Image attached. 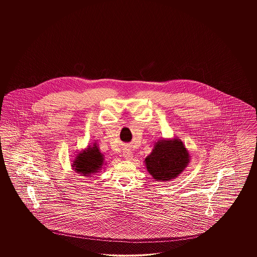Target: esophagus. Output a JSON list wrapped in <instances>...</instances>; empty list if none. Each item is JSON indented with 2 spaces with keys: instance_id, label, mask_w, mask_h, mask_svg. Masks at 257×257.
<instances>
[{
  "instance_id": "1",
  "label": "esophagus",
  "mask_w": 257,
  "mask_h": 257,
  "mask_svg": "<svg viewBox=\"0 0 257 257\" xmlns=\"http://www.w3.org/2000/svg\"><path fill=\"white\" fill-rule=\"evenodd\" d=\"M123 157L126 160H131L133 158V152L130 149L125 148L123 150Z\"/></svg>"
}]
</instances>
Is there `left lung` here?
Masks as SVG:
<instances>
[{
	"mask_svg": "<svg viewBox=\"0 0 257 257\" xmlns=\"http://www.w3.org/2000/svg\"><path fill=\"white\" fill-rule=\"evenodd\" d=\"M190 157L180 139H163L155 143L152 152L145 159V165L156 181L167 182L183 172L190 163Z\"/></svg>",
	"mask_w": 257,
	"mask_h": 257,
	"instance_id": "8db88e82",
	"label": "left lung"
}]
</instances>
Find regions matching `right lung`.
I'll return each mask as SVG.
<instances>
[{"label": "right lung", "instance_id": "right-lung-1", "mask_svg": "<svg viewBox=\"0 0 257 257\" xmlns=\"http://www.w3.org/2000/svg\"><path fill=\"white\" fill-rule=\"evenodd\" d=\"M104 161V155L99 150L97 144L94 143L75 155L71 161V167L76 173L88 177L102 170L103 166L106 165Z\"/></svg>", "mask_w": 257, "mask_h": 257}]
</instances>
